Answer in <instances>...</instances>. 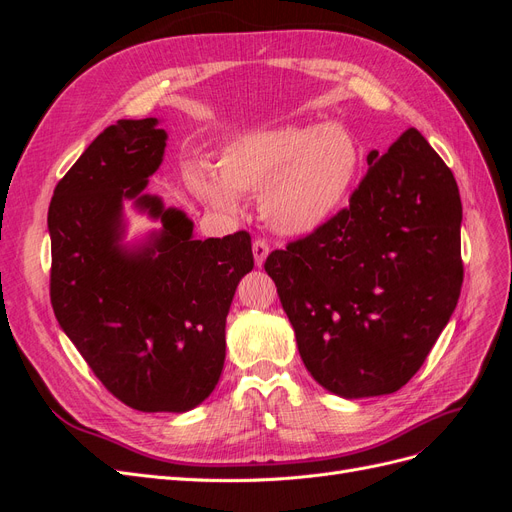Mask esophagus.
Returning a JSON list of instances; mask_svg holds the SVG:
<instances>
[{
  "instance_id": "obj_1",
  "label": "esophagus",
  "mask_w": 512,
  "mask_h": 512,
  "mask_svg": "<svg viewBox=\"0 0 512 512\" xmlns=\"http://www.w3.org/2000/svg\"><path fill=\"white\" fill-rule=\"evenodd\" d=\"M252 250H254L256 265L262 267V262H265V258L269 256V243L265 239H256L254 245H252Z\"/></svg>"
}]
</instances>
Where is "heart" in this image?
<instances>
[{
  "label": "heart",
  "instance_id": "b5f03b06",
  "mask_svg": "<svg viewBox=\"0 0 512 512\" xmlns=\"http://www.w3.org/2000/svg\"><path fill=\"white\" fill-rule=\"evenodd\" d=\"M361 149L339 126L288 123L230 143L218 158L220 180L188 170L194 194L213 209L237 211L239 194L258 192L262 220L282 235H309L342 209L359 175Z\"/></svg>",
  "mask_w": 512,
  "mask_h": 512
}]
</instances>
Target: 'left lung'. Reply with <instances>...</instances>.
Wrapping results in <instances>:
<instances>
[{"label":"left lung","instance_id":"8db88e82","mask_svg":"<svg viewBox=\"0 0 512 512\" xmlns=\"http://www.w3.org/2000/svg\"><path fill=\"white\" fill-rule=\"evenodd\" d=\"M367 164L348 207L265 260L307 371L348 399L408 384L463 284L451 168L414 128Z\"/></svg>","mask_w":512,"mask_h":512}]
</instances>
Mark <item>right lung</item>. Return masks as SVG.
<instances>
[{
    "label": "right lung",
    "instance_id": "obj_1",
    "mask_svg": "<svg viewBox=\"0 0 512 512\" xmlns=\"http://www.w3.org/2000/svg\"><path fill=\"white\" fill-rule=\"evenodd\" d=\"M158 119H119L59 179L51 207V305L104 389L141 412H185L205 401L226 356V316L254 267L247 230L192 239V222L138 196L158 170ZM160 217L165 230L123 253L120 200Z\"/></svg>",
    "mask_w": 512,
    "mask_h": 512
}]
</instances>
